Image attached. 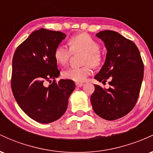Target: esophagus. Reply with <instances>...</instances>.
<instances>
[{
    "instance_id": "34e87169",
    "label": "esophagus",
    "mask_w": 153,
    "mask_h": 153,
    "mask_svg": "<svg viewBox=\"0 0 153 153\" xmlns=\"http://www.w3.org/2000/svg\"><path fill=\"white\" fill-rule=\"evenodd\" d=\"M75 85H76L77 87H81L83 85V83H82V82H75Z\"/></svg>"
}]
</instances>
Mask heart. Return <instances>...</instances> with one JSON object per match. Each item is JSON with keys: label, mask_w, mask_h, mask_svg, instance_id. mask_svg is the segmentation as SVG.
<instances>
[{"label": "heart", "mask_w": 153, "mask_h": 153, "mask_svg": "<svg viewBox=\"0 0 153 153\" xmlns=\"http://www.w3.org/2000/svg\"><path fill=\"white\" fill-rule=\"evenodd\" d=\"M70 48L66 45H59L55 48L54 57L57 64L64 65L69 60L73 52L77 51H85L84 64L80 68H71L62 71V76L68 80L75 82H84L91 75L93 68L99 66L102 60V55L100 52L99 44L90 35L85 33H80L73 35L68 39Z\"/></svg>", "instance_id": "heart-1"}]
</instances>
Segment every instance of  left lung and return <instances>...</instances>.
I'll use <instances>...</instances> for the list:
<instances>
[{
    "mask_svg": "<svg viewBox=\"0 0 153 153\" xmlns=\"http://www.w3.org/2000/svg\"><path fill=\"white\" fill-rule=\"evenodd\" d=\"M96 36L104 42L107 53L95 79L103 83L108 80L110 87L106 89L94 85L91 102L96 114L115 120L127 115L137 101L144 75L143 62L136 45L118 32L102 31Z\"/></svg>",
    "mask_w": 153,
    "mask_h": 153,
    "instance_id": "8db88e82",
    "label": "left lung"
}]
</instances>
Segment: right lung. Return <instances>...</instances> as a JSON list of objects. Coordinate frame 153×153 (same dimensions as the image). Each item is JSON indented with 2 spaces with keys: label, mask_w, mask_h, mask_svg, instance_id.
I'll return each mask as SVG.
<instances>
[{
  "label": "right lung",
  "mask_w": 153,
  "mask_h": 153,
  "mask_svg": "<svg viewBox=\"0 0 153 153\" xmlns=\"http://www.w3.org/2000/svg\"><path fill=\"white\" fill-rule=\"evenodd\" d=\"M65 36L60 31L40 29L33 31L13 54L12 92L24 113L37 122L48 124L60 118L75 89L71 80L55 82L60 73L54 52ZM52 79L53 83L46 87Z\"/></svg>",
  "instance_id": "add662e5"
}]
</instances>
